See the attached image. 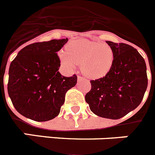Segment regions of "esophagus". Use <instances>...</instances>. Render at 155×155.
Returning a JSON list of instances; mask_svg holds the SVG:
<instances>
[{
  "instance_id": "1",
  "label": "esophagus",
  "mask_w": 155,
  "mask_h": 155,
  "mask_svg": "<svg viewBox=\"0 0 155 155\" xmlns=\"http://www.w3.org/2000/svg\"><path fill=\"white\" fill-rule=\"evenodd\" d=\"M78 81H79V82H80V81H82L83 80V79H84V78L83 77V76H78Z\"/></svg>"
}]
</instances>
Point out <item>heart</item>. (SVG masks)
<instances>
[{
    "mask_svg": "<svg viewBox=\"0 0 155 155\" xmlns=\"http://www.w3.org/2000/svg\"><path fill=\"white\" fill-rule=\"evenodd\" d=\"M63 65L72 70L81 64L82 71L93 78L104 76L110 70L114 63V54L112 48L104 43L87 39H76L70 41L67 51L59 52Z\"/></svg>",
    "mask_w": 155,
    "mask_h": 155,
    "instance_id": "heart-1",
    "label": "heart"
}]
</instances>
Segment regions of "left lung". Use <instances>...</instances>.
Masks as SVG:
<instances>
[{"label": "left lung", "mask_w": 155, "mask_h": 155, "mask_svg": "<svg viewBox=\"0 0 155 155\" xmlns=\"http://www.w3.org/2000/svg\"><path fill=\"white\" fill-rule=\"evenodd\" d=\"M106 42L114 51V63L105 76L90 81L91 90L85 99L94 114L117 120L141 103L147 87V67L143 57L131 45Z\"/></svg>", "instance_id": "8db88e82"}]
</instances>
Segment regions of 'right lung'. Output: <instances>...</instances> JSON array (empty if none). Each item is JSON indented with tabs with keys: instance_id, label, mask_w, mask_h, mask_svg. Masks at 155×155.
Here are the masks:
<instances>
[{
	"instance_id": "1",
	"label": "right lung",
	"mask_w": 155,
	"mask_h": 155,
	"mask_svg": "<svg viewBox=\"0 0 155 155\" xmlns=\"http://www.w3.org/2000/svg\"><path fill=\"white\" fill-rule=\"evenodd\" d=\"M68 38L35 42L22 48L9 68L8 92L16 110L38 122L58 115L65 93L76 86L77 76H62L57 51Z\"/></svg>"
}]
</instances>
